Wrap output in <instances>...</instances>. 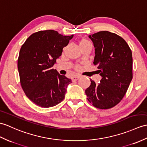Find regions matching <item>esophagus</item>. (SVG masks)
<instances>
[{
	"label": "esophagus",
	"mask_w": 147,
	"mask_h": 147,
	"mask_svg": "<svg viewBox=\"0 0 147 147\" xmlns=\"http://www.w3.org/2000/svg\"><path fill=\"white\" fill-rule=\"evenodd\" d=\"M80 78V76H74V77H73V78H72V81H77V80H79Z\"/></svg>",
	"instance_id": "obj_1"
}]
</instances>
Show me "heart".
I'll return each instance as SVG.
<instances>
[{
  "label": "heart",
  "instance_id": "1",
  "mask_svg": "<svg viewBox=\"0 0 147 147\" xmlns=\"http://www.w3.org/2000/svg\"><path fill=\"white\" fill-rule=\"evenodd\" d=\"M91 44V43L88 40L83 39L80 41V45H85V44Z\"/></svg>",
  "mask_w": 147,
  "mask_h": 147
}]
</instances>
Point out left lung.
I'll return each mask as SVG.
<instances>
[{
  "instance_id": "8db88e82",
  "label": "left lung",
  "mask_w": 147,
  "mask_h": 147,
  "mask_svg": "<svg viewBox=\"0 0 147 147\" xmlns=\"http://www.w3.org/2000/svg\"><path fill=\"white\" fill-rule=\"evenodd\" d=\"M95 48L93 64L101 76L100 83L90 80L85 90L94 107L109 109L118 104L133 78L131 51L125 40L115 33L100 31L89 36Z\"/></svg>"
}]
</instances>
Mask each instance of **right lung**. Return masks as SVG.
Returning a JSON list of instances; mask_svg holds the SVG:
<instances>
[{
    "mask_svg": "<svg viewBox=\"0 0 147 147\" xmlns=\"http://www.w3.org/2000/svg\"><path fill=\"white\" fill-rule=\"evenodd\" d=\"M73 35L63 36L54 30H40L26 39L18 60L20 82L27 97L42 108L61 103L71 79L53 69Z\"/></svg>",
    "mask_w": 147,
    "mask_h": 147,
    "instance_id": "1",
    "label": "right lung"
}]
</instances>
